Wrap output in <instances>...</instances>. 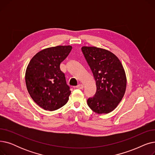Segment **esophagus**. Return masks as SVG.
I'll use <instances>...</instances> for the list:
<instances>
[{
	"mask_svg": "<svg viewBox=\"0 0 155 155\" xmlns=\"http://www.w3.org/2000/svg\"><path fill=\"white\" fill-rule=\"evenodd\" d=\"M77 88H78V89H83L84 88V85H82V84H79L78 85L77 87H76Z\"/></svg>",
	"mask_w": 155,
	"mask_h": 155,
	"instance_id": "esophagus-1",
	"label": "esophagus"
}]
</instances>
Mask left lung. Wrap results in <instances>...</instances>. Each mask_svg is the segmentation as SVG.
I'll return each mask as SVG.
<instances>
[{
  "instance_id": "1",
  "label": "left lung",
  "mask_w": 155,
  "mask_h": 155,
  "mask_svg": "<svg viewBox=\"0 0 155 155\" xmlns=\"http://www.w3.org/2000/svg\"><path fill=\"white\" fill-rule=\"evenodd\" d=\"M82 53L96 82L97 91L87 99L94 112L107 114L114 110L125 94L126 77L117 57L110 51L94 46H83Z\"/></svg>"
}]
</instances>
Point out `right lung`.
Wrapping results in <instances>:
<instances>
[{"label": "right lung", "mask_w": 155, "mask_h": 155, "mask_svg": "<svg viewBox=\"0 0 155 155\" xmlns=\"http://www.w3.org/2000/svg\"><path fill=\"white\" fill-rule=\"evenodd\" d=\"M71 46L46 48L36 54L26 69L28 91L39 107L53 111L66 104L71 94L60 63L67 58Z\"/></svg>", "instance_id": "add662e5"}]
</instances>
